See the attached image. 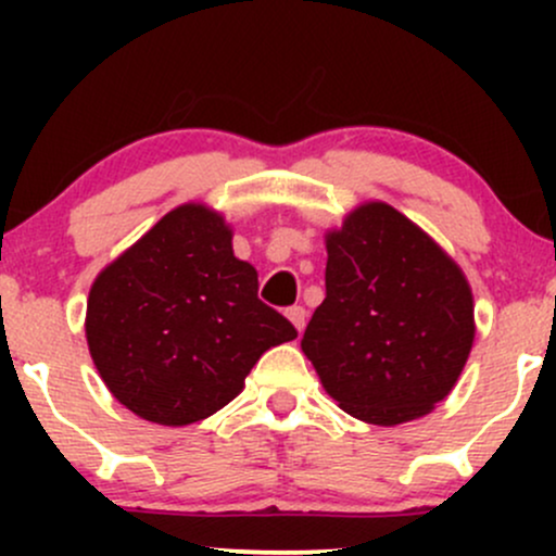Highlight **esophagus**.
Segmentation results:
<instances>
[{"label": "esophagus", "mask_w": 556, "mask_h": 556, "mask_svg": "<svg viewBox=\"0 0 556 556\" xmlns=\"http://www.w3.org/2000/svg\"><path fill=\"white\" fill-rule=\"evenodd\" d=\"M305 308L303 305H292V308H287V318H290L292 321V327H295L298 331H303L305 329Z\"/></svg>", "instance_id": "esophagus-1"}]
</instances>
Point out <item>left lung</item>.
I'll return each mask as SVG.
<instances>
[{
	"label": "left lung",
	"mask_w": 556,
	"mask_h": 556,
	"mask_svg": "<svg viewBox=\"0 0 556 556\" xmlns=\"http://www.w3.org/2000/svg\"><path fill=\"white\" fill-rule=\"evenodd\" d=\"M324 242L327 298L300 340L305 358L353 418H424L455 389L476 340L463 269L384 201L355 206Z\"/></svg>",
	"instance_id": "left-lung-1"
}]
</instances>
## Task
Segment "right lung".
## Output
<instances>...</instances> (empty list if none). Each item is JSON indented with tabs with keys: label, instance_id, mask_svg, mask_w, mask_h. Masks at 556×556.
I'll list each match as a JSON object with an SVG mask.
<instances>
[{
	"label": "right lung",
	"instance_id": "right-lung-1",
	"mask_svg": "<svg viewBox=\"0 0 556 556\" xmlns=\"http://www.w3.org/2000/svg\"><path fill=\"white\" fill-rule=\"evenodd\" d=\"M258 300V271L206 203L164 214L93 279L86 340L114 400L159 426L214 416L269 348L295 340Z\"/></svg>",
	"mask_w": 556,
	"mask_h": 556
}]
</instances>
